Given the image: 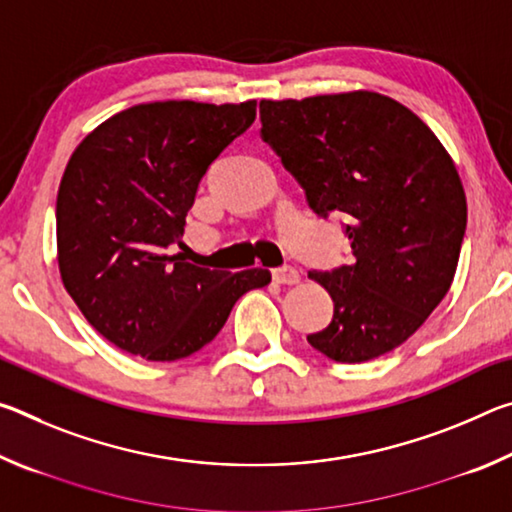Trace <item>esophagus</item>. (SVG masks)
Returning a JSON list of instances; mask_svg holds the SVG:
<instances>
[{"label":"esophagus","instance_id":"obj_1","mask_svg":"<svg viewBox=\"0 0 512 512\" xmlns=\"http://www.w3.org/2000/svg\"><path fill=\"white\" fill-rule=\"evenodd\" d=\"M273 280L277 284H298L300 273L296 266H277V268H273Z\"/></svg>","mask_w":512,"mask_h":512}]
</instances>
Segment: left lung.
<instances>
[{"mask_svg":"<svg viewBox=\"0 0 512 512\" xmlns=\"http://www.w3.org/2000/svg\"><path fill=\"white\" fill-rule=\"evenodd\" d=\"M262 140L318 216L345 214L352 262L309 271L334 300L311 348L339 363L395 350L452 287L467 201L431 128L384 94L359 90L259 101Z\"/></svg>","mask_w":512,"mask_h":512,"instance_id":"8db88e82","label":"left lung"}]
</instances>
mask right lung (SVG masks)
Masks as SVG:
<instances>
[{"label":"right lung","instance_id":"add662e5","mask_svg":"<svg viewBox=\"0 0 512 512\" xmlns=\"http://www.w3.org/2000/svg\"><path fill=\"white\" fill-rule=\"evenodd\" d=\"M257 101L140 103L76 146L56 198L58 268L88 323L119 350L185 359L210 343L235 302L266 287V268L210 271L185 262L198 183L255 121Z\"/></svg>","mask_w":512,"mask_h":512}]
</instances>
